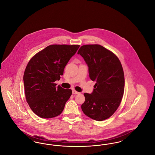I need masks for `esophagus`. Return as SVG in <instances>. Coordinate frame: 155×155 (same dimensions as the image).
Wrapping results in <instances>:
<instances>
[{"instance_id": "1", "label": "esophagus", "mask_w": 155, "mask_h": 155, "mask_svg": "<svg viewBox=\"0 0 155 155\" xmlns=\"http://www.w3.org/2000/svg\"><path fill=\"white\" fill-rule=\"evenodd\" d=\"M80 94V92L76 91L74 90V89L73 90V94Z\"/></svg>"}]
</instances>
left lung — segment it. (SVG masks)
I'll return each instance as SVG.
<instances>
[{
	"instance_id": "8db88e82",
	"label": "left lung",
	"mask_w": 155,
	"mask_h": 155,
	"mask_svg": "<svg viewBox=\"0 0 155 155\" xmlns=\"http://www.w3.org/2000/svg\"><path fill=\"white\" fill-rule=\"evenodd\" d=\"M77 54L88 67L89 75L96 82L93 92L85 93L82 110L96 121L109 118L117 110L124 91V71L118 58L100 45L82 46Z\"/></svg>"
}]
</instances>
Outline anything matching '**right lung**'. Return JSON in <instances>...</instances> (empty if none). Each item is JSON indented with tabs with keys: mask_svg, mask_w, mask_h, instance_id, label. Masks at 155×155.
<instances>
[{
	"mask_svg": "<svg viewBox=\"0 0 155 155\" xmlns=\"http://www.w3.org/2000/svg\"><path fill=\"white\" fill-rule=\"evenodd\" d=\"M79 47L78 45H49L28 62L23 77L25 94L31 109L38 116L53 118L63 110L72 91L56 87L54 82L60 80Z\"/></svg>",
	"mask_w": 155,
	"mask_h": 155,
	"instance_id": "1",
	"label": "right lung"
}]
</instances>
